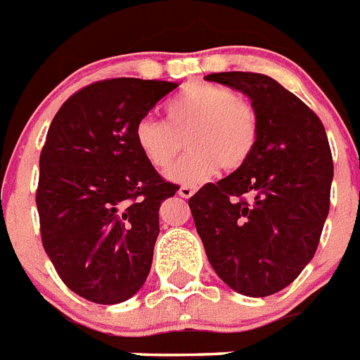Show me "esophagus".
<instances>
[{"mask_svg":"<svg viewBox=\"0 0 360 360\" xmlns=\"http://www.w3.org/2000/svg\"><path fill=\"white\" fill-rule=\"evenodd\" d=\"M195 192V186H192V185H183L179 188V192H177V194L181 195V198H190V195L194 194Z\"/></svg>","mask_w":360,"mask_h":360,"instance_id":"esophagus-1","label":"esophagus"}]
</instances>
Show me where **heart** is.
<instances>
[{"label":"heart","instance_id":"1","mask_svg":"<svg viewBox=\"0 0 360 360\" xmlns=\"http://www.w3.org/2000/svg\"><path fill=\"white\" fill-rule=\"evenodd\" d=\"M134 142L155 170H170L186 142L188 153L170 179L200 185L218 168L238 170L259 142V114L250 99L218 84H192L166 107V124L146 116L134 127Z\"/></svg>","mask_w":360,"mask_h":360}]
</instances>
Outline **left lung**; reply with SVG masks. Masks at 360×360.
<instances>
[{
	"instance_id": "left-lung-1",
	"label": "left lung",
	"mask_w": 360,
	"mask_h": 360,
	"mask_svg": "<svg viewBox=\"0 0 360 360\" xmlns=\"http://www.w3.org/2000/svg\"><path fill=\"white\" fill-rule=\"evenodd\" d=\"M207 79L250 96L259 142L246 165L190 198V212L221 281L244 296H271L302 274L320 244L333 181L326 127L268 75Z\"/></svg>"
}]
</instances>
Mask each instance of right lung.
<instances>
[{
    "label": "right lung",
    "instance_id": "1",
    "mask_svg": "<svg viewBox=\"0 0 360 360\" xmlns=\"http://www.w3.org/2000/svg\"><path fill=\"white\" fill-rule=\"evenodd\" d=\"M179 83L114 77L77 90L55 114L40 151L42 246L63 283L99 305L144 285L159 207L179 186L142 157L134 127Z\"/></svg>",
    "mask_w": 360,
    "mask_h": 360
}]
</instances>
